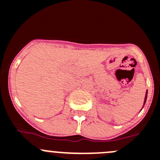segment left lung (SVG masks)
I'll use <instances>...</instances> for the list:
<instances>
[{
	"label": "left lung",
	"mask_w": 160,
	"mask_h": 160,
	"mask_svg": "<svg viewBox=\"0 0 160 160\" xmlns=\"http://www.w3.org/2000/svg\"><path fill=\"white\" fill-rule=\"evenodd\" d=\"M147 97H148V90H147V91H146V94H145L144 102H143V107L144 106V104H145V102H146V100H147Z\"/></svg>",
	"instance_id": "left-lung-1"
}]
</instances>
